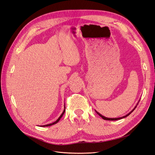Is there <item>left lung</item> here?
Segmentation results:
<instances>
[{"label":"left lung","mask_w":155,"mask_h":155,"mask_svg":"<svg viewBox=\"0 0 155 155\" xmlns=\"http://www.w3.org/2000/svg\"><path fill=\"white\" fill-rule=\"evenodd\" d=\"M138 104H138H137V105ZM137 105H136L135 106V107L134 108V109L132 110H131L130 112H129V113H128L127 114V115H125V116H123V117H120V118H107V117H105V116H102L101 114H100L99 113V112H97L96 110H95L96 111V113L98 114V115H99L100 116H101V118H103V119H104V120H111V121H113V120H120V119H122V118H125V117H127V116H128L130 113H131V112H133V111L136 109V107H137Z\"/></svg>","instance_id":"left-lung-1"}]
</instances>
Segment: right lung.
Masks as SVG:
<instances>
[{
	"mask_svg": "<svg viewBox=\"0 0 155 155\" xmlns=\"http://www.w3.org/2000/svg\"><path fill=\"white\" fill-rule=\"evenodd\" d=\"M64 112H65V105H64V110H63V113L61 114V116H59V118L55 121V122H54V123H51V124H47V125H43V127H48V126H50V125H54V124H57V123L58 122V121L60 120V119L61 118V117L63 116V114H64Z\"/></svg>",
	"mask_w": 155,
	"mask_h": 155,
	"instance_id": "add662e5",
	"label": "right lung"
}]
</instances>
